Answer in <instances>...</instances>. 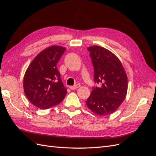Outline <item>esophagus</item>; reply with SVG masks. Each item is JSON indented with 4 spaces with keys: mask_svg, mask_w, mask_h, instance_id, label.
Instances as JSON below:
<instances>
[{
    "mask_svg": "<svg viewBox=\"0 0 156 156\" xmlns=\"http://www.w3.org/2000/svg\"><path fill=\"white\" fill-rule=\"evenodd\" d=\"M80 87H81V85H80L79 84H75V85H73V86H70L69 88L71 90H75V89H77V88H79Z\"/></svg>",
    "mask_w": 156,
    "mask_h": 156,
    "instance_id": "obj_1",
    "label": "esophagus"
}]
</instances>
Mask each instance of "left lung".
<instances>
[{
    "label": "left lung",
    "mask_w": 156,
    "mask_h": 156,
    "mask_svg": "<svg viewBox=\"0 0 156 156\" xmlns=\"http://www.w3.org/2000/svg\"><path fill=\"white\" fill-rule=\"evenodd\" d=\"M94 67V82L87 107L95 114L105 116L115 112L127 94V77L120 60L110 51L95 45L88 49Z\"/></svg>",
    "instance_id": "1"
}]
</instances>
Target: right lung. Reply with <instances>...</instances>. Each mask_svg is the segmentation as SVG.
<instances>
[{"mask_svg":"<svg viewBox=\"0 0 156 156\" xmlns=\"http://www.w3.org/2000/svg\"><path fill=\"white\" fill-rule=\"evenodd\" d=\"M66 48L51 46L44 49L27 68L23 88L28 100L35 107L47 109L62 101L67 93L56 68Z\"/></svg>","mask_w":156,"mask_h":156,"instance_id":"right-lung-1","label":"right lung"}]
</instances>
